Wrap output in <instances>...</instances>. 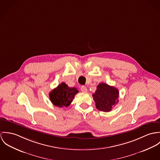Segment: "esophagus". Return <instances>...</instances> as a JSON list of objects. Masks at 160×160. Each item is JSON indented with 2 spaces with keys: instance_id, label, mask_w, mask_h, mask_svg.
<instances>
[{
  "instance_id": "1",
  "label": "esophagus",
  "mask_w": 160,
  "mask_h": 160,
  "mask_svg": "<svg viewBox=\"0 0 160 160\" xmlns=\"http://www.w3.org/2000/svg\"><path fill=\"white\" fill-rule=\"evenodd\" d=\"M80 89H81V91H82V92H87V91H88L87 87H85V86H82L81 88H80Z\"/></svg>"
}]
</instances>
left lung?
Listing matches in <instances>:
<instances>
[{
	"instance_id": "8db88e82",
	"label": "left lung",
	"mask_w": 160,
	"mask_h": 160,
	"mask_svg": "<svg viewBox=\"0 0 160 160\" xmlns=\"http://www.w3.org/2000/svg\"><path fill=\"white\" fill-rule=\"evenodd\" d=\"M119 91L113 87L104 83H101L92 94L96 107L103 112L111 111L112 108L118 102Z\"/></svg>"
}]
</instances>
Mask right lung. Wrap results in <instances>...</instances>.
Here are the masks:
<instances>
[{
	"label": "right lung",
	"mask_w": 160,
	"mask_h": 160,
	"mask_svg": "<svg viewBox=\"0 0 160 160\" xmlns=\"http://www.w3.org/2000/svg\"><path fill=\"white\" fill-rule=\"evenodd\" d=\"M78 90L75 87L70 88L65 83H61L49 94L51 102L54 106L59 107H68Z\"/></svg>",
	"instance_id": "right-lung-1"
}]
</instances>
